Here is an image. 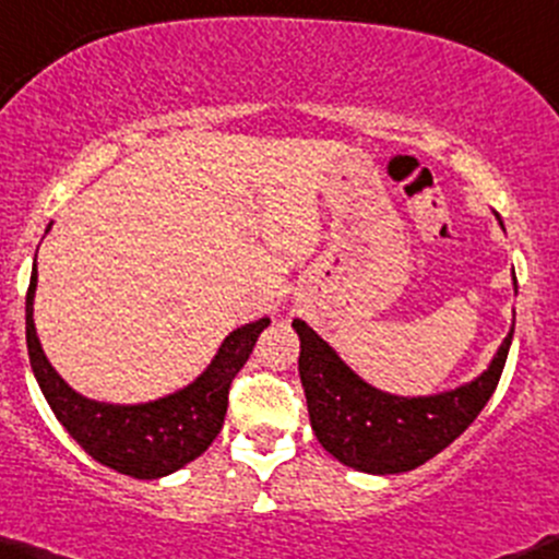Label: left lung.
I'll use <instances>...</instances> for the list:
<instances>
[{
	"mask_svg": "<svg viewBox=\"0 0 559 559\" xmlns=\"http://www.w3.org/2000/svg\"><path fill=\"white\" fill-rule=\"evenodd\" d=\"M293 331L301 342L298 373L309 423L322 450L347 468L379 476L419 468L479 417L498 388L514 338L511 325L490 366L471 382L430 395H399L366 382L304 320H293Z\"/></svg>",
	"mask_w": 559,
	"mask_h": 559,
	"instance_id": "8db88e82",
	"label": "left lung"
}]
</instances>
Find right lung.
Segmentation results:
<instances>
[{"label":"right lung","instance_id":"obj_1","mask_svg":"<svg viewBox=\"0 0 559 559\" xmlns=\"http://www.w3.org/2000/svg\"><path fill=\"white\" fill-rule=\"evenodd\" d=\"M50 226L53 223H48L45 234L50 231ZM34 293H37V258L26 293V344L28 364L45 401L67 433L96 463L134 479L169 476L206 452L226 419L228 388L234 377L247 364L263 328L272 322L261 318L228 333L210 366L175 393L145 404H107L78 393L50 366L34 328Z\"/></svg>","mask_w":559,"mask_h":559}]
</instances>
